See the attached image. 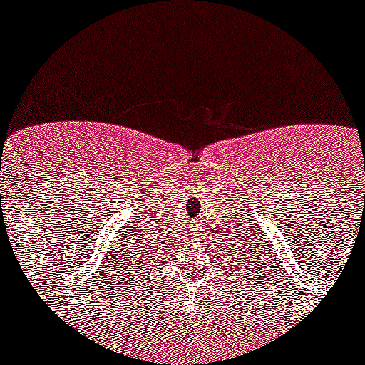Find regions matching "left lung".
<instances>
[{
    "label": "left lung",
    "instance_id": "1",
    "mask_svg": "<svg viewBox=\"0 0 365 365\" xmlns=\"http://www.w3.org/2000/svg\"><path fill=\"white\" fill-rule=\"evenodd\" d=\"M248 241H250V237H248ZM232 245H234V247H235L234 237H232ZM240 245H241V247H237L240 254H237L234 250L235 261L241 259V263H243V261H247V263H248V261L252 259L253 261L250 262V265H256V263H259V267H261V263H263V257L267 256V254H265V245H259V243L248 245V250H247V241H245V243H241V241H240ZM265 261H267V257H265ZM247 263H245V267H247Z\"/></svg>",
    "mask_w": 365,
    "mask_h": 365
}]
</instances>
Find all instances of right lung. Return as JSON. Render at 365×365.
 <instances>
[{
	"mask_svg": "<svg viewBox=\"0 0 365 365\" xmlns=\"http://www.w3.org/2000/svg\"><path fill=\"white\" fill-rule=\"evenodd\" d=\"M155 257H157V241H155L153 235L137 234V237H130V248L125 247L122 263L131 261V265L138 267L140 264L138 269L144 270L148 263H153Z\"/></svg>",
	"mask_w": 365,
	"mask_h": 365,
	"instance_id": "obj_1",
	"label": "right lung"
}]
</instances>
